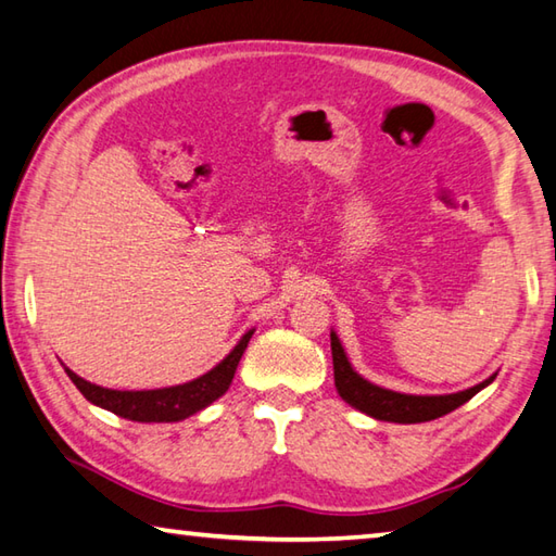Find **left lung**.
Masks as SVG:
<instances>
[{"label": "left lung", "mask_w": 556, "mask_h": 556, "mask_svg": "<svg viewBox=\"0 0 556 556\" xmlns=\"http://www.w3.org/2000/svg\"><path fill=\"white\" fill-rule=\"evenodd\" d=\"M330 348H332V371H336V387L342 399L357 410L367 413V416L377 420H391V422H426L435 420L445 413L459 408L462 403H467L471 396L489 387L491 379L477 383L467 391L447 393V396H408V393H396L389 389L375 387L367 379H362L355 369L350 367V362L342 352V345L336 332H330Z\"/></svg>", "instance_id": "obj_1"}]
</instances>
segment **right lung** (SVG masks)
I'll list each match as a JSON object with an SVG mask.
<instances>
[{
	"instance_id": "1",
	"label": "right lung",
	"mask_w": 556,
	"mask_h": 556,
	"mask_svg": "<svg viewBox=\"0 0 556 556\" xmlns=\"http://www.w3.org/2000/svg\"><path fill=\"white\" fill-rule=\"evenodd\" d=\"M252 338V330L245 332L243 340L238 342L236 350L214 367L208 375L199 377L189 383H181V387H169V389H153V391H114L97 387V383H89L83 377H77L75 371H67V377L73 379L75 387L83 391V396L94 403V406H102L111 413H116L121 418L136 420V422H175L194 416L197 410L206 408L208 403H214L218 396H224L228 391L230 381L238 369V362L243 357L248 342Z\"/></svg>"
}]
</instances>
